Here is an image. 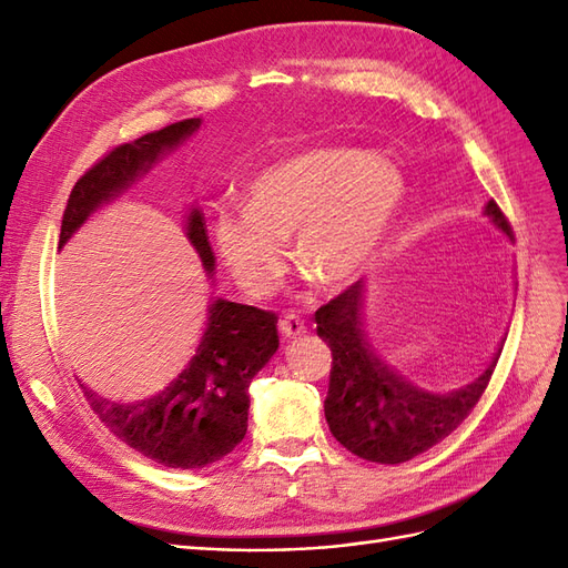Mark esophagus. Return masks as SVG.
<instances>
[{
	"label": "esophagus",
	"mask_w": 568,
	"mask_h": 568,
	"mask_svg": "<svg viewBox=\"0 0 568 568\" xmlns=\"http://www.w3.org/2000/svg\"><path fill=\"white\" fill-rule=\"evenodd\" d=\"M280 334L284 338H298L305 334V322L296 315H286L284 320H280Z\"/></svg>",
	"instance_id": "34e87169"
}]
</instances>
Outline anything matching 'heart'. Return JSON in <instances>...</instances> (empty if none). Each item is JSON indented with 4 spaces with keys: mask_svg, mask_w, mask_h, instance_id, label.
<instances>
[{
    "mask_svg": "<svg viewBox=\"0 0 568 568\" xmlns=\"http://www.w3.org/2000/svg\"><path fill=\"white\" fill-rule=\"evenodd\" d=\"M407 196L390 159L363 149L322 146L255 175L244 209H220L213 244L239 288L267 298L286 274L284 244L305 280L343 291L365 277Z\"/></svg>",
    "mask_w": 568,
    "mask_h": 568,
    "instance_id": "1",
    "label": "heart"
}]
</instances>
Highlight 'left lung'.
Segmentation results:
<instances>
[{"label": "left lung", "mask_w": 568, "mask_h": 568, "mask_svg": "<svg viewBox=\"0 0 568 568\" xmlns=\"http://www.w3.org/2000/svg\"><path fill=\"white\" fill-rule=\"evenodd\" d=\"M484 215L511 239V227L495 201ZM365 284H353L315 313L317 336L332 348L329 393L324 417L334 438L353 455L376 464H400L434 448L469 417L484 395L500 348L476 379L450 393L409 384L376 355L365 334Z\"/></svg>", "instance_id": "1"}]
</instances>
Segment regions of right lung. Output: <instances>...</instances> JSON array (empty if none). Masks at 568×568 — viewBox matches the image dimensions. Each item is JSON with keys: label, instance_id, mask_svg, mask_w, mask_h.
<instances>
[{"label": "right lung", "instance_id": "right-lung-1", "mask_svg": "<svg viewBox=\"0 0 568 568\" xmlns=\"http://www.w3.org/2000/svg\"><path fill=\"white\" fill-rule=\"evenodd\" d=\"M201 128V118L180 120L115 146L84 173L71 192L61 220L59 248L101 203L115 199L146 175L165 153ZM186 239L203 270L213 277L215 255L199 209H189ZM280 348L277 317L253 305L217 298L189 365L163 390L136 403H113L84 384L97 417L132 450L170 469H203L230 455L248 428V386Z\"/></svg>", "mask_w": 568, "mask_h": 568}]
</instances>
